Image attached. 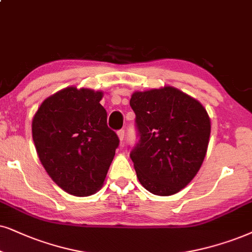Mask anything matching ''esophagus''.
Here are the masks:
<instances>
[{"label": "esophagus", "instance_id": "1", "mask_svg": "<svg viewBox=\"0 0 252 252\" xmlns=\"http://www.w3.org/2000/svg\"><path fill=\"white\" fill-rule=\"evenodd\" d=\"M124 130L123 129H121V130H119V131H117V136H119V139H120V142L122 143L123 142V139H124Z\"/></svg>", "mask_w": 252, "mask_h": 252}]
</instances>
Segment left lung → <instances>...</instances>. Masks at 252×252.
Wrapping results in <instances>:
<instances>
[{
    "instance_id": "left-lung-1",
    "label": "left lung",
    "mask_w": 252,
    "mask_h": 252,
    "mask_svg": "<svg viewBox=\"0 0 252 252\" xmlns=\"http://www.w3.org/2000/svg\"><path fill=\"white\" fill-rule=\"evenodd\" d=\"M138 144L130 157L137 178L156 195H173L186 187L203 163L211 136V119L199 101L180 89L135 92Z\"/></svg>"
}]
</instances>
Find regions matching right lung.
<instances>
[{"label":"right lung","instance_id":"add662e5","mask_svg":"<svg viewBox=\"0 0 252 252\" xmlns=\"http://www.w3.org/2000/svg\"><path fill=\"white\" fill-rule=\"evenodd\" d=\"M102 91L71 86L46 97L32 119L41 165L60 189L89 196L103 186L119 146L101 106Z\"/></svg>","mask_w":252,"mask_h":252}]
</instances>
